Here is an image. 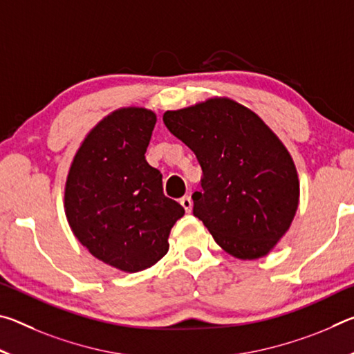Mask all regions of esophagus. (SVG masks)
<instances>
[{"mask_svg":"<svg viewBox=\"0 0 354 354\" xmlns=\"http://www.w3.org/2000/svg\"><path fill=\"white\" fill-rule=\"evenodd\" d=\"M179 203H181V206L184 207L185 212H192V206H194V201H192L190 196H183V198L179 200Z\"/></svg>","mask_w":354,"mask_h":354,"instance_id":"1","label":"esophagus"}]
</instances>
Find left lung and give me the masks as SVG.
Here are the masks:
<instances>
[{
    "label": "left lung",
    "instance_id": "left-lung-1",
    "mask_svg": "<svg viewBox=\"0 0 354 354\" xmlns=\"http://www.w3.org/2000/svg\"><path fill=\"white\" fill-rule=\"evenodd\" d=\"M164 123L201 165L195 217L230 254L266 256L298 207V175L286 147L254 112L226 98L167 111Z\"/></svg>",
    "mask_w": 354,
    "mask_h": 354
}]
</instances>
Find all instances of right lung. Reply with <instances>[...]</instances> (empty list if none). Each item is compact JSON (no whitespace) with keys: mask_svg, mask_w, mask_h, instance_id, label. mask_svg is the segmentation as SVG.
<instances>
[{"mask_svg":"<svg viewBox=\"0 0 354 354\" xmlns=\"http://www.w3.org/2000/svg\"><path fill=\"white\" fill-rule=\"evenodd\" d=\"M154 124L156 115L143 107L112 112L84 139L65 184V214L77 241L129 273L167 254L170 230L184 215L145 159Z\"/></svg>","mask_w":354,"mask_h":354,"instance_id":"1","label":"right lung"}]
</instances>
